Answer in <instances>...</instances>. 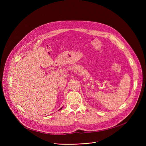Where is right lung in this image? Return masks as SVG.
<instances>
[{
	"mask_svg": "<svg viewBox=\"0 0 146 146\" xmlns=\"http://www.w3.org/2000/svg\"><path fill=\"white\" fill-rule=\"evenodd\" d=\"M61 109H60V110H61Z\"/></svg>",
	"mask_w": 146,
	"mask_h": 146,
	"instance_id": "right-lung-1",
	"label": "right lung"
}]
</instances>
